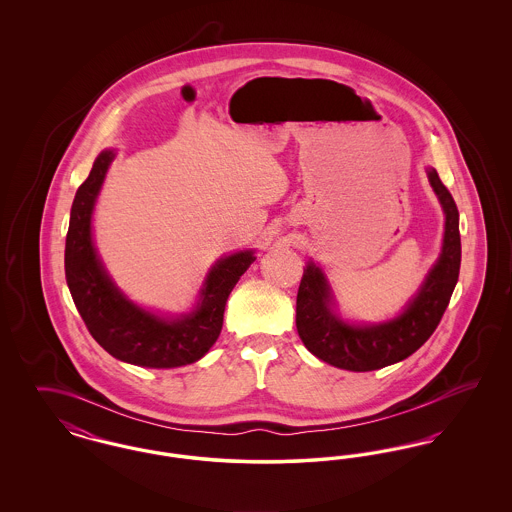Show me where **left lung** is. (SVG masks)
<instances>
[{"label": "left lung", "mask_w": 512, "mask_h": 512, "mask_svg": "<svg viewBox=\"0 0 512 512\" xmlns=\"http://www.w3.org/2000/svg\"><path fill=\"white\" fill-rule=\"evenodd\" d=\"M428 180L445 215L443 244L424 282L397 317L376 324H355L336 313V299L326 274L309 261L297 292L295 326L305 347L328 365L368 372L399 363L413 355L438 328L459 280L461 234L453 195L428 169Z\"/></svg>", "instance_id": "1"}]
</instances>
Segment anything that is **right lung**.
<instances>
[{
  "label": "right lung",
  "mask_w": 512,
  "mask_h": 512,
  "mask_svg": "<svg viewBox=\"0 0 512 512\" xmlns=\"http://www.w3.org/2000/svg\"><path fill=\"white\" fill-rule=\"evenodd\" d=\"M115 155V149L101 151L74 195L65 244L67 286L92 338L115 359L146 368L192 365L219 338L228 295L257 259L255 249L220 257L188 313L159 315L128 299L103 267L92 236L96 201Z\"/></svg>",
  "instance_id": "right-lung-1"
}]
</instances>
